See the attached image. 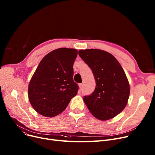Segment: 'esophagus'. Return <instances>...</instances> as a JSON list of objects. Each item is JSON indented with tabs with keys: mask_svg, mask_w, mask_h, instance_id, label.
<instances>
[{
	"mask_svg": "<svg viewBox=\"0 0 155 155\" xmlns=\"http://www.w3.org/2000/svg\"><path fill=\"white\" fill-rule=\"evenodd\" d=\"M79 87H80V90L82 91V89L84 88V84H79Z\"/></svg>",
	"mask_w": 155,
	"mask_h": 155,
	"instance_id": "1",
	"label": "esophagus"
}]
</instances>
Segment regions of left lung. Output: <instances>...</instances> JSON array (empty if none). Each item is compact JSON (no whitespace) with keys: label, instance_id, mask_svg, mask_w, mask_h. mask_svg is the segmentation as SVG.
<instances>
[{"label":"left lung","instance_id":"1","mask_svg":"<svg viewBox=\"0 0 155 155\" xmlns=\"http://www.w3.org/2000/svg\"><path fill=\"white\" fill-rule=\"evenodd\" d=\"M78 54L92 70L96 82L93 93L84 97L87 108L98 119L114 117L125 108L129 97L123 68L114 56L101 50H82Z\"/></svg>","mask_w":155,"mask_h":155}]
</instances>
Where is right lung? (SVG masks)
<instances>
[{
  "label": "right lung",
  "mask_w": 155,
  "mask_h": 155,
  "mask_svg": "<svg viewBox=\"0 0 155 155\" xmlns=\"http://www.w3.org/2000/svg\"><path fill=\"white\" fill-rule=\"evenodd\" d=\"M77 50L58 48L40 61L28 88L29 102L35 110L45 117L60 114L78 91L73 79V65Z\"/></svg>",
  "instance_id": "right-lung-1"
}]
</instances>
